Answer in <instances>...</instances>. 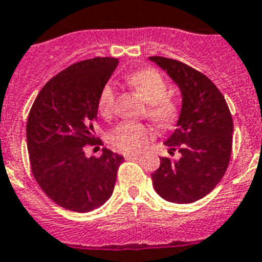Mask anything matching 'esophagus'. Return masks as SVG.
Here are the masks:
<instances>
[{"instance_id": "esophagus-1", "label": "esophagus", "mask_w": 262, "mask_h": 262, "mask_svg": "<svg viewBox=\"0 0 262 262\" xmlns=\"http://www.w3.org/2000/svg\"><path fill=\"white\" fill-rule=\"evenodd\" d=\"M138 152H126V154L123 155V157L126 158V159H134V158H136L138 157Z\"/></svg>"}]
</instances>
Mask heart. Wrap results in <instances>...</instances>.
Returning a JSON list of instances; mask_svg holds the SVG:
<instances>
[{"mask_svg":"<svg viewBox=\"0 0 262 262\" xmlns=\"http://www.w3.org/2000/svg\"><path fill=\"white\" fill-rule=\"evenodd\" d=\"M128 83L135 88L147 105V116L159 127H167L174 122L177 107L167 95V83L159 71L144 68L135 71L127 77ZM97 110L104 118H111L115 112V87L112 83H105L97 96ZM155 135L152 127L144 123L123 122L108 133L107 140L115 150L123 152L139 151Z\"/></svg>","mask_w":262,"mask_h":262,"instance_id":"obj_1","label":"heart"}]
</instances>
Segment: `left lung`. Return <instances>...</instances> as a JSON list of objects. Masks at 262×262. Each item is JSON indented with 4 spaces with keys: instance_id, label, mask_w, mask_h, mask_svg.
<instances>
[{
    "instance_id": "1",
    "label": "left lung",
    "mask_w": 262,
    "mask_h": 262,
    "mask_svg": "<svg viewBox=\"0 0 262 262\" xmlns=\"http://www.w3.org/2000/svg\"><path fill=\"white\" fill-rule=\"evenodd\" d=\"M178 84L182 111L177 129L165 142L170 154L151 174L155 191L168 202L191 204L204 198L220 183L230 162L233 119L221 91L204 73L174 58L152 56Z\"/></svg>"
}]
</instances>
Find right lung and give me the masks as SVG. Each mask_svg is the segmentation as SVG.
<instances>
[{
    "instance_id": "obj_1",
    "label": "right lung",
    "mask_w": 262,
    "mask_h": 262,
    "mask_svg": "<svg viewBox=\"0 0 262 262\" xmlns=\"http://www.w3.org/2000/svg\"><path fill=\"white\" fill-rule=\"evenodd\" d=\"M118 64L114 57L75 62L45 84L30 108V168L42 191L67 210H95L115 187L124 158L105 147L100 158H87L85 148L101 144L94 134L97 96Z\"/></svg>"
}]
</instances>
